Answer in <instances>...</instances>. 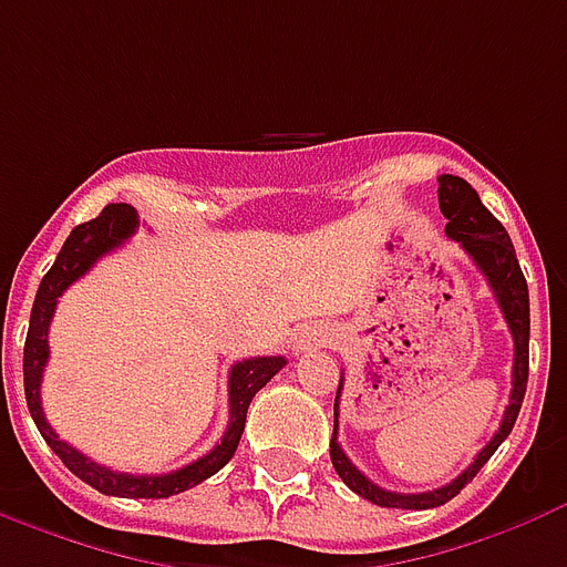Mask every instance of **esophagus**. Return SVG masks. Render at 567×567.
<instances>
[{
    "label": "esophagus",
    "mask_w": 567,
    "mask_h": 567,
    "mask_svg": "<svg viewBox=\"0 0 567 567\" xmlns=\"http://www.w3.org/2000/svg\"><path fill=\"white\" fill-rule=\"evenodd\" d=\"M328 346V337L321 331H303L295 337L297 352H316V349H324Z\"/></svg>",
    "instance_id": "34e87169"
}]
</instances>
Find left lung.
<instances>
[{
	"instance_id": "1",
	"label": "left lung",
	"mask_w": 567,
	"mask_h": 567,
	"mask_svg": "<svg viewBox=\"0 0 567 567\" xmlns=\"http://www.w3.org/2000/svg\"><path fill=\"white\" fill-rule=\"evenodd\" d=\"M437 185L440 212L446 218V236L455 239L467 251V258L474 260L476 270L486 276L488 288H492V295L498 300L504 321H507V328L513 333V389L511 404L504 410V419H501L495 437L476 452L474 462L467 464L462 474L455 476L452 483H446V486L431 488V492H416V495L389 492V488L377 486V483H370L368 476L358 471L355 464L349 462V455L337 443V406L340 404H333L331 462L340 480L361 498L373 501L380 507H401V511H427V507H440V504L455 498L480 474V467L495 455L501 443L507 440V434L516 425V416H519V406H523L525 385H528V285H525V276L519 270L511 236L504 230V224L480 203V194L464 178H458V175H440ZM340 392H343V377H340L337 401H340Z\"/></svg>"
}]
</instances>
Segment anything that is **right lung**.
<instances>
[{
  "mask_svg": "<svg viewBox=\"0 0 567 567\" xmlns=\"http://www.w3.org/2000/svg\"><path fill=\"white\" fill-rule=\"evenodd\" d=\"M136 227H140L136 209L127 206V203H112L93 221L79 224L66 236V243L60 248L54 267L44 272L42 285L35 291L30 331H27V346H23V392H27V406H30L32 422L42 431L44 443L87 486L103 492V495H117V498H169V495H178V492H185V488L209 480L212 474H218L224 464L234 458L239 437H243V427H246V413L251 398L285 368V358H246V361H239V364L230 368V422H227L221 443L215 450L206 452L203 458H197V462L185 464L178 471H169V474H121V471H112V467L91 462L84 452L69 446L66 440L56 437V431L48 425L42 410V373L44 364H48V328H51V319H54L56 297L63 295L72 282H79L81 276L91 270L93 264L103 258V255L115 251L124 239L136 234Z\"/></svg>",
  "mask_w": 567,
  "mask_h": 567,
  "instance_id": "add662e5",
  "label": "right lung"
}]
</instances>
